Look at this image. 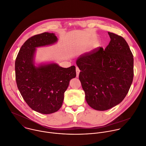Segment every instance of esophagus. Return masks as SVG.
<instances>
[{"label": "esophagus", "instance_id": "esophagus-1", "mask_svg": "<svg viewBox=\"0 0 146 146\" xmlns=\"http://www.w3.org/2000/svg\"><path fill=\"white\" fill-rule=\"evenodd\" d=\"M76 77L78 78L79 75V72H80V70L78 67H76Z\"/></svg>", "mask_w": 146, "mask_h": 146}]
</instances>
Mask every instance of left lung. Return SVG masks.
I'll return each mask as SVG.
<instances>
[{"instance_id": "8db88e82", "label": "left lung", "mask_w": 146, "mask_h": 146, "mask_svg": "<svg viewBox=\"0 0 146 146\" xmlns=\"http://www.w3.org/2000/svg\"><path fill=\"white\" fill-rule=\"evenodd\" d=\"M111 39L101 47L82 55L76 63L88 104L98 111L119 104L127 95L133 77V55L125 39L108 33Z\"/></svg>"}]
</instances>
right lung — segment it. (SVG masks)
<instances>
[{
	"instance_id": "1",
	"label": "right lung",
	"mask_w": 146,
	"mask_h": 146,
	"mask_svg": "<svg viewBox=\"0 0 146 146\" xmlns=\"http://www.w3.org/2000/svg\"><path fill=\"white\" fill-rule=\"evenodd\" d=\"M58 40L54 33L35 35L25 42L15 60L16 81L21 94L31 109L43 114L60 109L70 81L76 77L74 66L63 68L53 62L36 63V48L55 44Z\"/></svg>"
}]
</instances>
